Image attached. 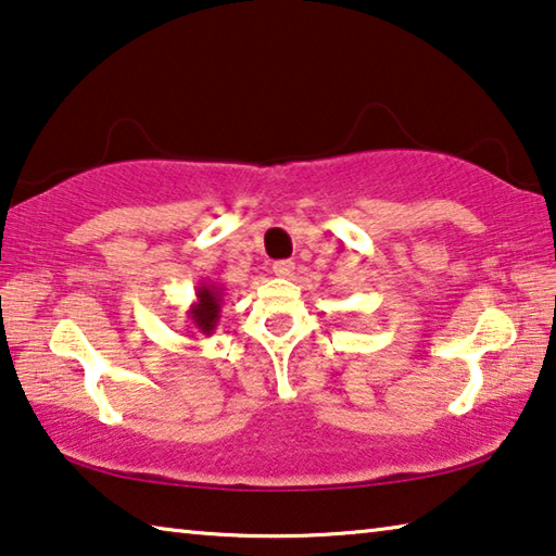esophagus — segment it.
Returning <instances> with one entry per match:
<instances>
[{
	"mask_svg": "<svg viewBox=\"0 0 556 556\" xmlns=\"http://www.w3.org/2000/svg\"><path fill=\"white\" fill-rule=\"evenodd\" d=\"M294 262L291 260H281V262H275V267H271V271H275V277H291L294 275Z\"/></svg>",
	"mask_w": 556,
	"mask_h": 556,
	"instance_id": "obj_1",
	"label": "esophagus"
}]
</instances>
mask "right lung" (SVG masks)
Returning a JSON list of instances; mask_svg holds the SVG:
<instances>
[{
	"label": "right lung",
	"instance_id": "add662e5",
	"mask_svg": "<svg viewBox=\"0 0 556 556\" xmlns=\"http://www.w3.org/2000/svg\"><path fill=\"white\" fill-rule=\"evenodd\" d=\"M223 296L225 289L220 285H213V281H201L199 289H195V301L188 306V321L195 328V331L203 333L205 338L215 333V326L220 321V308H223Z\"/></svg>",
	"mask_w": 556,
	"mask_h": 556
}]
</instances>
